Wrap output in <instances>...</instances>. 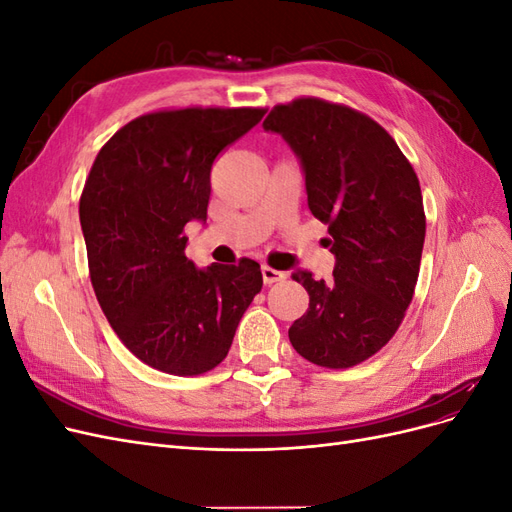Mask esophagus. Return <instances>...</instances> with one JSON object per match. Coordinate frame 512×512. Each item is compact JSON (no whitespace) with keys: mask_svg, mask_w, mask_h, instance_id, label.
<instances>
[{"mask_svg":"<svg viewBox=\"0 0 512 512\" xmlns=\"http://www.w3.org/2000/svg\"><path fill=\"white\" fill-rule=\"evenodd\" d=\"M262 280H265V284H277V282H282V280H286V273L284 271H277V269H273V267H269V265H262Z\"/></svg>","mask_w":512,"mask_h":512,"instance_id":"1","label":"esophagus"}]
</instances>
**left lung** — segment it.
<instances>
[{"label": "left lung", "mask_w": 512, "mask_h": 512, "mask_svg": "<svg viewBox=\"0 0 512 512\" xmlns=\"http://www.w3.org/2000/svg\"><path fill=\"white\" fill-rule=\"evenodd\" d=\"M262 126L301 158L309 211L329 226L335 254L329 284L292 273L309 307L288 329L290 344L318 367H354L391 342L412 303L425 243L418 177L395 138L346 104L294 98Z\"/></svg>", "instance_id": "left-lung-1"}]
</instances>
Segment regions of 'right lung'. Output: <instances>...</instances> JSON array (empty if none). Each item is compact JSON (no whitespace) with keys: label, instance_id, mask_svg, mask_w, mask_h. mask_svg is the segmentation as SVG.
I'll use <instances>...</instances> for the list:
<instances>
[{"label":"right lung","instance_id":"obj_1","mask_svg":"<svg viewBox=\"0 0 512 512\" xmlns=\"http://www.w3.org/2000/svg\"><path fill=\"white\" fill-rule=\"evenodd\" d=\"M265 113L162 108L119 128L91 164L79 203L91 286L121 344L164 374L218 367L262 288L252 258L196 269L183 228L207 220L215 158Z\"/></svg>","mask_w":512,"mask_h":512}]
</instances>
